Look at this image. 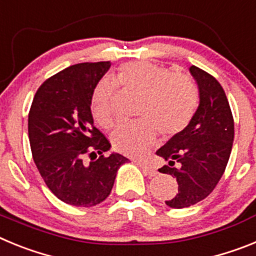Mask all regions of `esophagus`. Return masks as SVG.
Instances as JSON below:
<instances>
[{"mask_svg": "<svg viewBox=\"0 0 256 256\" xmlns=\"http://www.w3.org/2000/svg\"><path fill=\"white\" fill-rule=\"evenodd\" d=\"M136 165L139 166V168L143 170V172L146 175H148V176H154L156 174H157V170H156V168H153L152 165H150V164H146V162H136Z\"/></svg>", "mask_w": 256, "mask_h": 256, "instance_id": "esophagus-1", "label": "esophagus"}]
</instances>
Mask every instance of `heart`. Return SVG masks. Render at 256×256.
Listing matches in <instances>:
<instances>
[{"label":"heart","instance_id":"obj_1","mask_svg":"<svg viewBox=\"0 0 256 256\" xmlns=\"http://www.w3.org/2000/svg\"><path fill=\"white\" fill-rule=\"evenodd\" d=\"M117 84L144 95L139 110L143 121L122 124L110 135L114 150L124 154L143 156L156 143L158 131L164 138L182 132L198 106V90L188 76L146 60L130 62L120 68L116 80L104 77L92 91L91 113L106 128H112L117 117Z\"/></svg>","mask_w":256,"mask_h":256}]
</instances>
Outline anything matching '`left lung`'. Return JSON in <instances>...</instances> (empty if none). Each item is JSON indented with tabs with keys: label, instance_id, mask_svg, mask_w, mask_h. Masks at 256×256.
Masks as SVG:
<instances>
[{
	"label": "left lung",
	"instance_id": "left-lung-1",
	"mask_svg": "<svg viewBox=\"0 0 256 256\" xmlns=\"http://www.w3.org/2000/svg\"><path fill=\"white\" fill-rule=\"evenodd\" d=\"M190 72L198 88L194 117L156 152L168 162L160 172L174 176L179 186L174 198L165 201L172 208H190L214 190L224 174L234 138L233 116L220 84L194 66Z\"/></svg>",
	"mask_w": 256,
	"mask_h": 256
}]
</instances>
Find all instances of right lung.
Segmentation results:
<instances>
[{"mask_svg": "<svg viewBox=\"0 0 256 256\" xmlns=\"http://www.w3.org/2000/svg\"><path fill=\"white\" fill-rule=\"evenodd\" d=\"M110 62L80 63L38 88L28 114L33 160L48 190L60 201L91 208L110 196L120 166L128 160L112 152L94 126L91 96ZM89 157V160L86 158Z\"/></svg>", "mask_w": 256, "mask_h": 256, "instance_id": "right-lung-1", "label": "right lung"}]
</instances>
